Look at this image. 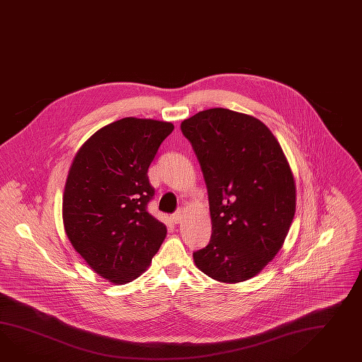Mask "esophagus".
Returning <instances> with one entry per match:
<instances>
[{"mask_svg":"<svg viewBox=\"0 0 362 362\" xmlns=\"http://www.w3.org/2000/svg\"><path fill=\"white\" fill-rule=\"evenodd\" d=\"M171 220L174 223H180L182 221H183V212L179 209L177 212L174 213L173 216H171Z\"/></svg>","mask_w":362,"mask_h":362,"instance_id":"34e87169","label":"esophagus"}]
</instances>
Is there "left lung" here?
<instances>
[{"mask_svg": "<svg viewBox=\"0 0 362 362\" xmlns=\"http://www.w3.org/2000/svg\"><path fill=\"white\" fill-rule=\"evenodd\" d=\"M208 188L211 242L194 264L213 280L245 281L280 251L296 213V183L274 133L254 116L211 108L180 125Z\"/></svg>", "mask_w": 362, "mask_h": 362, "instance_id": "8db88e82", "label": "left lung"}]
</instances>
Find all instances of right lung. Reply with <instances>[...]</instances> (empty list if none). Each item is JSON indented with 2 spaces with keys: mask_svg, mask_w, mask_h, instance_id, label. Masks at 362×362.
Instances as JSON below:
<instances>
[{
  "mask_svg": "<svg viewBox=\"0 0 362 362\" xmlns=\"http://www.w3.org/2000/svg\"><path fill=\"white\" fill-rule=\"evenodd\" d=\"M174 125L124 117L94 133L71 162L62 221L71 246L88 267L127 284L149 267L166 226L146 211L154 196L148 168Z\"/></svg>",
  "mask_w": 362,
  "mask_h": 362,
  "instance_id": "add662e5",
  "label": "right lung"
}]
</instances>
